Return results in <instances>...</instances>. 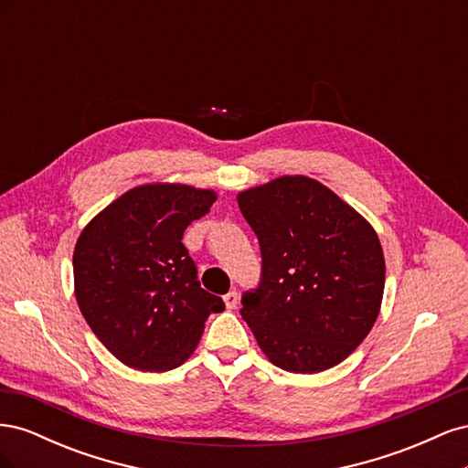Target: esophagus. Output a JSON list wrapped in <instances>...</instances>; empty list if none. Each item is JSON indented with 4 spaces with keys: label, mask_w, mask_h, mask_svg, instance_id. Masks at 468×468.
Returning a JSON list of instances; mask_svg holds the SVG:
<instances>
[{
    "label": "esophagus",
    "mask_w": 468,
    "mask_h": 468,
    "mask_svg": "<svg viewBox=\"0 0 468 468\" xmlns=\"http://www.w3.org/2000/svg\"><path fill=\"white\" fill-rule=\"evenodd\" d=\"M238 301H239V296H238L236 291H230V292L224 294V304L229 310H234L238 306Z\"/></svg>",
    "instance_id": "esophagus-1"
}]
</instances>
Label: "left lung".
Returning a JSON list of instances; mask_svg holds the SVG:
<instances>
[{
	"label": "left lung",
	"instance_id": "1",
	"mask_svg": "<svg viewBox=\"0 0 468 468\" xmlns=\"http://www.w3.org/2000/svg\"><path fill=\"white\" fill-rule=\"evenodd\" d=\"M238 207L261 250L260 285L239 310L261 351L291 373L342 363L371 332L385 291L373 226L304 176L242 191Z\"/></svg>",
	"mask_w": 468,
	"mask_h": 468
}]
</instances>
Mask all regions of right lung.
Listing matches in <instances>:
<instances>
[{"label":"right lung","instance_id":"right-lung-1","mask_svg":"<svg viewBox=\"0 0 468 468\" xmlns=\"http://www.w3.org/2000/svg\"><path fill=\"white\" fill-rule=\"evenodd\" d=\"M217 193L152 183L121 195L81 230L74 250L76 301L112 356L133 369L164 373L195 351L220 296L197 281L183 246L187 226Z\"/></svg>","mask_w":468,"mask_h":468}]
</instances>
